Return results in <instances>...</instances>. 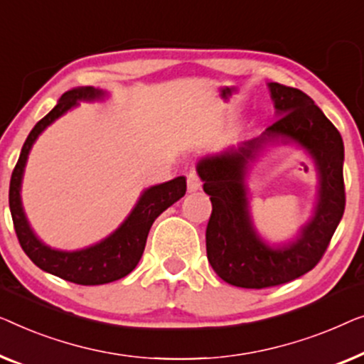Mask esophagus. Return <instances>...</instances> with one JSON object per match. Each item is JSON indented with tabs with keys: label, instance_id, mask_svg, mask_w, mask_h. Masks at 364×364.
<instances>
[{
	"label": "esophagus",
	"instance_id": "34e87169",
	"mask_svg": "<svg viewBox=\"0 0 364 364\" xmlns=\"http://www.w3.org/2000/svg\"><path fill=\"white\" fill-rule=\"evenodd\" d=\"M186 181H188V191L189 193H194V191H198V189H201V180H199L196 171H189L188 176H186Z\"/></svg>",
	"mask_w": 364,
	"mask_h": 364
}]
</instances>
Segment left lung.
<instances>
[{"label":"left lung","mask_w":364,"mask_h":364,"mask_svg":"<svg viewBox=\"0 0 364 364\" xmlns=\"http://www.w3.org/2000/svg\"><path fill=\"white\" fill-rule=\"evenodd\" d=\"M275 124L259 136L201 158L196 171L204 181L213 213L206 228L208 260L224 282L242 289H265L299 279L323 257L345 213L340 132L309 95L270 82ZM285 137L304 147L319 175V194L312 218L296 237L269 245L253 228L245 176L260 151Z\"/></svg>","instance_id":"obj_1"}]
</instances>
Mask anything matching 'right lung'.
Here are the masks:
<instances>
[{"label":"right lung","mask_w":364,"mask_h":364,"mask_svg":"<svg viewBox=\"0 0 364 364\" xmlns=\"http://www.w3.org/2000/svg\"><path fill=\"white\" fill-rule=\"evenodd\" d=\"M105 95L107 92L95 87H75L63 94L58 105L31 130L9 183V209H11L14 231L24 252L44 272L79 285H102L129 275L140 262L151 224L165 209L175 204L186 193L184 176L146 188L138 198L132 213L114 232L84 249H53L36 235L24 214L21 201V183L31 148L41 133L65 112L77 107L79 102L104 100Z\"/></svg>","instance_id":"right-lung-1"}]
</instances>
